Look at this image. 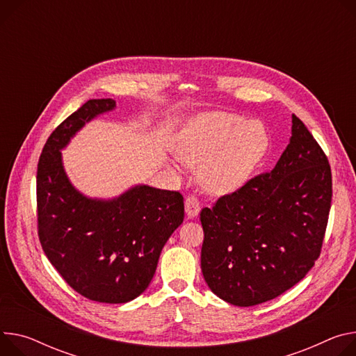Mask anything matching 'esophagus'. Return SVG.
I'll return each instance as SVG.
<instances>
[{
	"label": "esophagus",
	"mask_w": 356,
	"mask_h": 356,
	"mask_svg": "<svg viewBox=\"0 0 356 356\" xmlns=\"http://www.w3.org/2000/svg\"><path fill=\"white\" fill-rule=\"evenodd\" d=\"M184 209H186V214L188 218L196 217L200 213V203L195 196H188L186 197L184 202Z\"/></svg>",
	"instance_id": "34e87169"
}]
</instances>
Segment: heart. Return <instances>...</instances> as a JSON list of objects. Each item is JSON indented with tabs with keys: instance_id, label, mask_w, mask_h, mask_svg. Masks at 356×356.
<instances>
[{
	"instance_id": "1",
	"label": "heart",
	"mask_w": 356,
	"mask_h": 356,
	"mask_svg": "<svg viewBox=\"0 0 356 356\" xmlns=\"http://www.w3.org/2000/svg\"><path fill=\"white\" fill-rule=\"evenodd\" d=\"M267 149L268 136L261 123L220 111L193 116L177 142L179 156L188 165L200 166L202 184L213 195L240 188Z\"/></svg>"
}]
</instances>
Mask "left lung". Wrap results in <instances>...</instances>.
Here are the masks:
<instances>
[{"instance_id": "left-lung-1", "label": "left lung", "mask_w": 356, "mask_h": 356, "mask_svg": "<svg viewBox=\"0 0 356 356\" xmlns=\"http://www.w3.org/2000/svg\"><path fill=\"white\" fill-rule=\"evenodd\" d=\"M332 199L328 159L293 115L275 168L204 207L202 271L213 293L237 307L270 301L318 260Z\"/></svg>"}]
</instances>
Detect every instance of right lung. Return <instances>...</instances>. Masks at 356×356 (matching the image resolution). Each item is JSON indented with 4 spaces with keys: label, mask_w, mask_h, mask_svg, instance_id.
Returning a JSON list of instances; mask_svg holds the SVG:
<instances>
[{
    "label": "right lung",
    "mask_w": 356,
    "mask_h": 356,
    "mask_svg": "<svg viewBox=\"0 0 356 356\" xmlns=\"http://www.w3.org/2000/svg\"><path fill=\"white\" fill-rule=\"evenodd\" d=\"M116 108L90 99L48 138L37 172L38 236L51 264L76 293L105 304L135 300L149 286L161 248L183 222L179 191L134 186L115 199L88 197L71 183L62 149L81 129Z\"/></svg>",
    "instance_id": "obj_1"
}]
</instances>
